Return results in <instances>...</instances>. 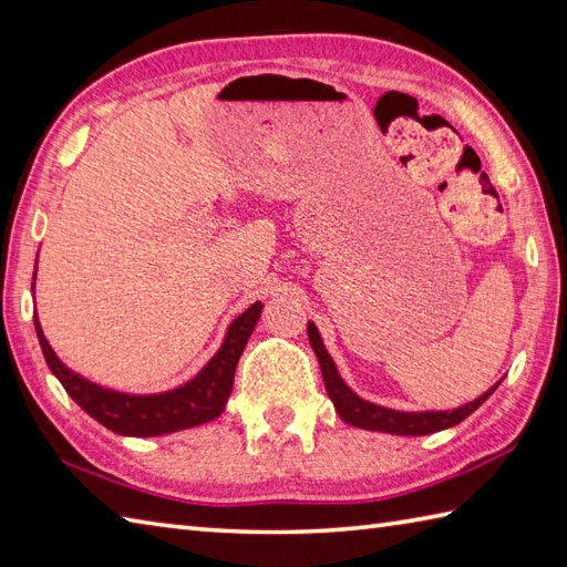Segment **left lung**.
<instances>
[{
	"label": "left lung",
	"instance_id": "1",
	"mask_svg": "<svg viewBox=\"0 0 567 567\" xmlns=\"http://www.w3.org/2000/svg\"><path fill=\"white\" fill-rule=\"evenodd\" d=\"M308 340L320 362L322 381H326V391L330 401L334 403V411L340 413V419L344 423L354 425V429L379 431V433H391V435H431L437 431L453 429V425H457L460 421H465L470 413H475L482 403L494 394V389L502 384L499 379L492 389L484 391L482 396L453 411H394V409L379 406V403L364 401L362 396H357L348 384H344V379L340 377L338 367H334L330 352L326 350V344H322L316 322H308Z\"/></svg>",
	"mask_w": 567,
	"mask_h": 567
}]
</instances>
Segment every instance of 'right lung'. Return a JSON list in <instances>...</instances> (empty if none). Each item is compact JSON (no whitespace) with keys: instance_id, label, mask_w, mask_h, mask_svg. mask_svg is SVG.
Here are the masks:
<instances>
[{"instance_id":"add662e5","label":"right lung","mask_w":567,"mask_h":567,"mask_svg":"<svg viewBox=\"0 0 567 567\" xmlns=\"http://www.w3.org/2000/svg\"><path fill=\"white\" fill-rule=\"evenodd\" d=\"M33 284H37V271H33ZM261 308L264 303L257 300L245 313L237 316L229 322L219 350L207 360L200 372L188 379L186 384L161 391V394H126V391L95 384V381L73 372L71 367L58 360L37 316H33V326H37L45 364L80 409L112 433L154 437L210 423L225 411V403L233 394L237 362L247 348L254 326H257Z\"/></svg>"}]
</instances>
